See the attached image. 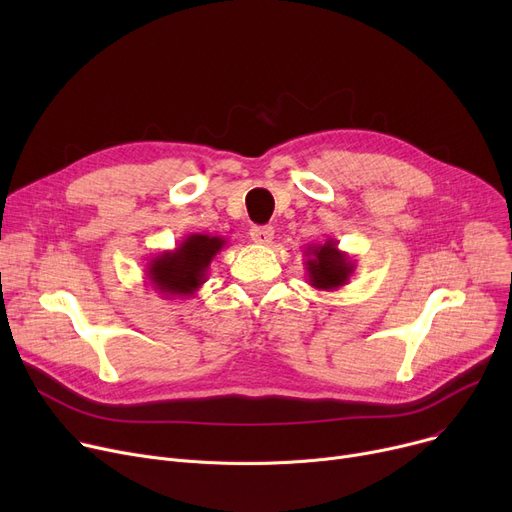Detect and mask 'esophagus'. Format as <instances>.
<instances>
[{"label": "esophagus", "instance_id": "1", "mask_svg": "<svg viewBox=\"0 0 512 512\" xmlns=\"http://www.w3.org/2000/svg\"><path fill=\"white\" fill-rule=\"evenodd\" d=\"M251 240L257 242V245H270V242L274 240V228L272 226H253Z\"/></svg>", "mask_w": 512, "mask_h": 512}]
</instances>
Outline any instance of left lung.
<instances>
[{
    "instance_id": "1",
    "label": "left lung",
    "mask_w": 512,
    "mask_h": 512,
    "mask_svg": "<svg viewBox=\"0 0 512 512\" xmlns=\"http://www.w3.org/2000/svg\"><path fill=\"white\" fill-rule=\"evenodd\" d=\"M305 270L309 286L317 290H338L351 280L355 272V261L351 255L338 249V242L328 238L321 245H307L305 249Z\"/></svg>"
}]
</instances>
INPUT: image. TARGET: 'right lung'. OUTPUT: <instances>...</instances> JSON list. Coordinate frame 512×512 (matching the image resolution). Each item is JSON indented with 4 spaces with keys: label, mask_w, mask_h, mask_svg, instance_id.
<instances>
[{
    "label": "right lung",
    "mask_w": 512,
    "mask_h": 512,
    "mask_svg": "<svg viewBox=\"0 0 512 512\" xmlns=\"http://www.w3.org/2000/svg\"><path fill=\"white\" fill-rule=\"evenodd\" d=\"M226 247V238L213 234H188L176 249L161 251L147 263V280L159 294L186 299L205 284L207 270Z\"/></svg>",
    "instance_id": "add662e5"
}]
</instances>
